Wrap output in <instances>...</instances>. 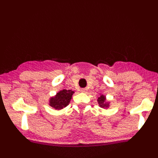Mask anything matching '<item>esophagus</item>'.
Masks as SVG:
<instances>
[{
    "mask_svg": "<svg viewBox=\"0 0 158 158\" xmlns=\"http://www.w3.org/2000/svg\"><path fill=\"white\" fill-rule=\"evenodd\" d=\"M87 90L88 89H86V88H83V89H81V91L82 93H86V92H87Z\"/></svg>",
    "mask_w": 158,
    "mask_h": 158,
    "instance_id": "34e87169",
    "label": "esophagus"
}]
</instances>
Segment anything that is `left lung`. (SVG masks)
Segmentation results:
<instances>
[{
  "label": "left lung",
  "instance_id": "left-lung-1",
  "mask_svg": "<svg viewBox=\"0 0 158 158\" xmlns=\"http://www.w3.org/2000/svg\"><path fill=\"white\" fill-rule=\"evenodd\" d=\"M105 100H106L105 96H103V95H101V96H100V97L98 98V100H97L99 105H100L101 107H108V104H107V103H106Z\"/></svg>",
  "mask_w": 158,
  "mask_h": 158
}]
</instances>
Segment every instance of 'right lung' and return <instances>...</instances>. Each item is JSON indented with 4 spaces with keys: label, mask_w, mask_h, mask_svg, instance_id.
Instances as JSON below:
<instances>
[{
    "label": "right lung",
    "mask_w": 158,
    "mask_h": 158,
    "mask_svg": "<svg viewBox=\"0 0 158 158\" xmlns=\"http://www.w3.org/2000/svg\"><path fill=\"white\" fill-rule=\"evenodd\" d=\"M74 92L72 90H65L63 89L58 92L54 97H51L50 100V106L54 107V109L60 110L66 107L69 104L72 96Z\"/></svg>",
    "instance_id": "add662e5"
}]
</instances>
